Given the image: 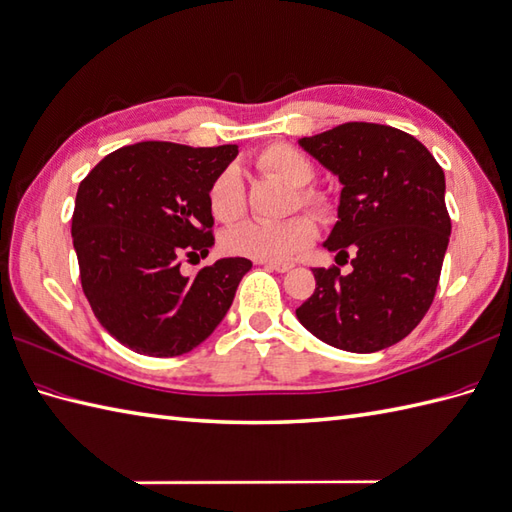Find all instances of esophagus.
<instances>
[{
  "label": "esophagus",
  "mask_w": 512,
  "mask_h": 512,
  "mask_svg": "<svg viewBox=\"0 0 512 512\" xmlns=\"http://www.w3.org/2000/svg\"><path fill=\"white\" fill-rule=\"evenodd\" d=\"M261 266H266L268 270H275V272H288L292 270V264H279V261H259Z\"/></svg>",
  "instance_id": "1"
}]
</instances>
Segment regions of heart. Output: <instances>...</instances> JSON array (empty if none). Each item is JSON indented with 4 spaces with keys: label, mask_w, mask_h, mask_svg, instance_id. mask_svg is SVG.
<instances>
[{
    "label": "heart",
    "mask_w": 512,
    "mask_h": 512,
    "mask_svg": "<svg viewBox=\"0 0 512 512\" xmlns=\"http://www.w3.org/2000/svg\"><path fill=\"white\" fill-rule=\"evenodd\" d=\"M259 168L281 178L288 185L301 189L299 200L303 205L312 207L314 211L329 213V200L303 189L314 181L316 165L310 157H305L301 150L285 144H275L259 154ZM207 202L211 216L218 222L231 224L240 220L246 213V185L242 170L237 165H227L216 178H213L207 192ZM318 235L316 220L307 213H299L283 222H264V220H248L240 227L224 233V248L231 255L251 257L259 261H290L301 255L305 248H310Z\"/></svg>",
    "instance_id": "b5f03b06"
}]
</instances>
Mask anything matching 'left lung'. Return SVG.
Returning a JSON list of instances; mask_svg holds the SVG:
<instances>
[{"label":"left lung","mask_w":512,"mask_h":512,"mask_svg":"<svg viewBox=\"0 0 512 512\" xmlns=\"http://www.w3.org/2000/svg\"><path fill=\"white\" fill-rule=\"evenodd\" d=\"M338 176V222L325 248L353 270L314 268L316 290L299 323L331 347L373 353L417 327L434 301L449 244L445 174L419 139L368 122L299 139Z\"/></svg>","instance_id":"8db88e82"}]
</instances>
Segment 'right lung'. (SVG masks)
Instances as JSON below:
<instances>
[{
    "label": "right lung",
    "instance_id": "1",
    "mask_svg": "<svg viewBox=\"0 0 512 512\" xmlns=\"http://www.w3.org/2000/svg\"><path fill=\"white\" fill-rule=\"evenodd\" d=\"M237 146L192 148L172 141L124 146L80 183L71 237L95 318L130 351L174 358L207 340L253 264L224 257L181 272L183 255H209L207 192Z\"/></svg>",
    "mask_w": 512,
    "mask_h": 512
}]
</instances>
